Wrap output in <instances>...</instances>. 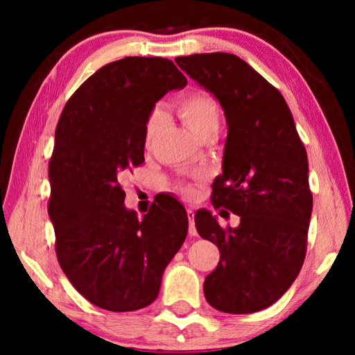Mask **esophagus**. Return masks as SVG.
<instances>
[{"label": "esophagus", "instance_id": "obj_1", "mask_svg": "<svg viewBox=\"0 0 355 355\" xmlns=\"http://www.w3.org/2000/svg\"><path fill=\"white\" fill-rule=\"evenodd\" d=\"M186 216H188V220H189V235H191V236H196V235H197L196 222H194L196 213L192 211V209H186Z\"/></svg>", "mask_w": 355, "mask_h": 355}]
</instances>
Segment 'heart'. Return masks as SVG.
<instances>
[{"mask_svg":"<svg viewBox=\"0 0 355 355\" xmlns=\"http://www.w3.org/2000/svg\"><path fill=\"white\" fill-rule=\"evenodd\" d=\"M177 112L182 117L186 127L197 136H202L208 128L219 125V103L213 95L202 91H192L183 95L177 101ZM161 111L153 110L148 114L144 125V147H150L155 139L156 131L159 128ZM203 180L202 173L194 175L191 182H178L177 191L186 199H192L196 196V183Z\"/></svg>","mask_w":355,"mask_h":355,"instance_id":"b5f03b06","label":"heart"}]
</instances>
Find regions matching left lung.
<instances>
[{"label":"left lung","mask_w":355,"mask_h":355,"mask_svg":"<svg viewBox=\"0 0 355 355\" xmlns=\"http://www.w3.org/2000/svg\"><path fill=\"white\" fill-rule=\"evenodd\" d=\"M175 62L224 107V172L214 180L211 203L241 218L236 228H222L209 211L196 214L199 235L220 254L203 291L220 311L254 313L284 296L307 254L313 207L307 152L279 89L241 58L203 53Z\"/></svg>","instance_id":"obj_1"}]
</instances>
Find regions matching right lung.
<instances>
[{
  "mask_svg": "<svg viewBox=\"0 0 355 355\" xmlns=\"http://www.w3.org/2000/svg\"><path fill=\"white\" fill-rule=\"evenodd\" d=\"M184 75L164 58L128 56L103 65L65 103L48 163V214L58 261L75 290L110 311L147 307L188 235L171 196L142 220L125 208L120 180L144 163V125Z\"/></svg>",
  "mask_w": 355,
  "mask_h": 355,
  "instance_id": "obj_1",
  "label": "right lung"
}]
</instances>
